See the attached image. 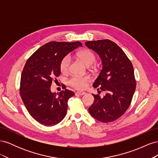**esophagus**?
I'll list each match as a JSON object with an SVG mask.
<instances>
[{
    "label": "esophagus",
    "mask_w": 158,
    "mask_h": 158,
    "mask_svg": "<svg viewBox=\"0 0 158 158\" xmlns=\"http://www.w3.org/2000/svg\"><path fill=\"white\" fill-rule=\"evenodd\" d=\"M85 92H82V91H78V92H77L76 93V95H85Z\"/></svg>",
    "instance_id": "esophagus-1"
}]
</instances>
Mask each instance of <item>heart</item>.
<instances>
[{
  "instance_id": "obj_1",
  "label": "heart",
  "mask_w": 158,
  "mask_h": 158,
  "mask_svg": "<svg viewBox=\"0 0 158 158\" xmlns=\"http://www.w3.org/2000/svg\"><path fill=\"white\" fill-rule=\"evenodd\" d=\"M78 56L82 59L85 64L88 66L92 65L95 63L96 57L95 54L89 49H83L78 52ZM70 64V57L69 55L64 56L61 60L60 64V69L63 73H66L69 70ZM89 82V78L88 76H81L74 75L69 80V84L72 86L76 88L82 89L87 87Z\"/></svg>"
}]
</instances>
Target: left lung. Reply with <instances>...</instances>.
Returning a JSON list of instances; mask_svg holds the SVG:
<instances>
[{"instance_id": "8db88e82", "label": "left lung", "mask_w": 158, "mask_h": 158, "mask_svg": "<svg viewBox=\"0 0 158 158\" xmlns=\"http://www.w3.org/2000/svg\"><path fill=\"white\" fill-rule=\"evenodd\" d=\"M99 55L103 67L93 84L105 92L103 97L92 94L94 102L89 108L93 117L102 123L117 120L130 106L136 89L133 66L126 54L115 43L103 40L85 43Z\"/></svg>"}]
</instances>
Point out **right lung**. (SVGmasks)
Listing matches in <instances>:
<instances>
[{"label": "right lung", "instance_id": "obj_1", "mask_svg": "<svg viewBox=\"0 0 158 158\" xmlns=\"http://www.w3.org/2000/svg\"><path fill=\"white\" fill-rule=\"evenodd\" d=\"M82 45L80 41H51L27 60L21 75L20 96L30 115L41 125H56L66 116L68 101L74 93L67 89L52 93L51 85L60 74L61 60Z\"/></svg>", "mask_w": 158, "mask_h": 158}]
</instances>
